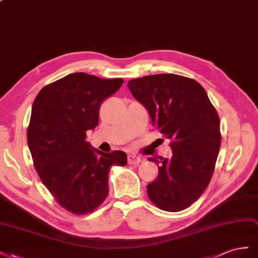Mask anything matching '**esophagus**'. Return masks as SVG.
I'll return each instance as SVG.
<instances>
[{"label":"esophagus","instance_id":"34e87169","mask_svg":"<svg viewBox=\"0 0 258 258\" xmlns=\"http://www.w3.org/2000/svg\"><path fill=\"white\" fill-rule=\"evenodd\" d=\"M127 162H128V164H138L142 162V159L139 157L134 156V154H130V156L127 157Z\"/></svg>","mask_w":258,"mask_h":258}]
</instances>
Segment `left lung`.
Returning <instances> with one entry per match:
<instances>
[{
	"instance_id": "left-lung-1",
	"label": "left lung",
	"mask_w": 258,
	"mask_h": 258,
	"mask_svg": "<svg viewBox=\"0 0 258 258\" xmlns=\"http://www.w3.org/2000/svg\"><path fill=\"white\" fill-rule=\"evenodd\" d=\"M127 85L148 110L153 126L171 141L173 156L160 157L159 175L147 194L161 210H185L201 197L214 172L222 143L216 109L200 83L182 76H147Z\"/></svg>"
}]
</instances>
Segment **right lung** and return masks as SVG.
I'll return each mask as SVG.
<instances>
[{"label": "right lung", "instance_id": "add662e5", "mask_svg": "<svg viewBox=\"0 0 258 258\" xmlns=\"http://www.w3.org/2000/svg\"><path fill=\"white\" fill-rule=\"evenodd\" d=\"M123 84V79H100L71 73L44 86L35 97L27 141L33 165L58 204L77 215L96 210L109 192L108 174L125 166L127 156L104 153L86 142L98 125L99 109Z\"/></svg>", "mask_w": 258, "mask_h": 258}]
</instances>
